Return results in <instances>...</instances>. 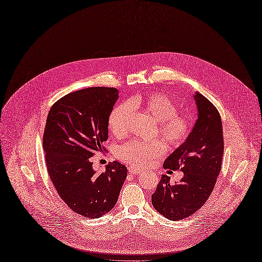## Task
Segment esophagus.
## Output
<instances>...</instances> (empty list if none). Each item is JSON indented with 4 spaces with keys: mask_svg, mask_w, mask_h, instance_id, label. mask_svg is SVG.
I'll return each instance as SVG.
<instances>
[{
    "mask_svg": "<svg viewBox=\"0 0 262 262\" xmlns=\"http://www.w3.org/2000/svg\"><path fill=\"white\" fill-rule=\"evenodd\" d=\"M128 170H129V173L134 174V176H138V174H140V173H143L142 170H140V169H138V168H134V167H129Z\"/></svg>",
    "mask_w": 262,
    "mask_h": 262,
    "instance_id": "1",
    "label": "esophagus"
}]
</instances>
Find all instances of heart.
Segmentation results:
<instances>
[{"instance_id":"obj_1","label":"heart","mask_w":262,"mask_h":262,"mask_svg":"<svg viewBox=\"0 0 262 262\" xmlns=\"http://www.w3.org/2000/svg\"><path fill=\"white\" fill-rule=\"evenodd\" d=\"M132 108L141 110L157 122V132L170 146L179 147L192 131V121L187 116L177 113L176 104L161 93H149L131 97L128 102L114 107L108 127L116 138H123L129 131V118ZM166 151L165 144L155 141H132L121 146L117 157L134 167H145Z\"/></svg>"}]
</instances>
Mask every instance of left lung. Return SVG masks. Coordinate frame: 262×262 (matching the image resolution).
Instances as JSON below:
<instances>
[{"mask_svg": "<svg viewBox=\"0 0 262 262\" xmlns=\"http://www.w3.org/2000/svg\"><path fill=\"white\" fill-rule=\"evenodd\" d=\"M197 120L186 141L165 160V169L181 170L183 178L171 184L162 174L151 195L152 207L165 218L178 221L189 217L208 200L221 170L223 131L221 117L211 102L196 92Z\"/></svg>", "mask_w": 262, "mask_h": 262, "instance_id": "8db88e82", "label": "left lung"}]
</instances>
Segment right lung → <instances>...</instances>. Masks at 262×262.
<instances>
[{
	"instance_id": "obj_1",
	"label": "right lung",
	"mask_w": 262,
	"mask_h": 262,
	"mask_svg": "<svg viewBox=\"0 0 262 262\" xmlns=\"http://www.w3.org/2000/svg\"><path fill=\"white\" fill-rule=\"evenodd\" d=\"M118 90L88 88L69 93L49 112L43 133L48 172L58 195L73 211L96 219L110 212L118 201L127 167L108 164L102 173L91 157L103 151L108 139V118Z\"/></svg>"
}]
</instances>
